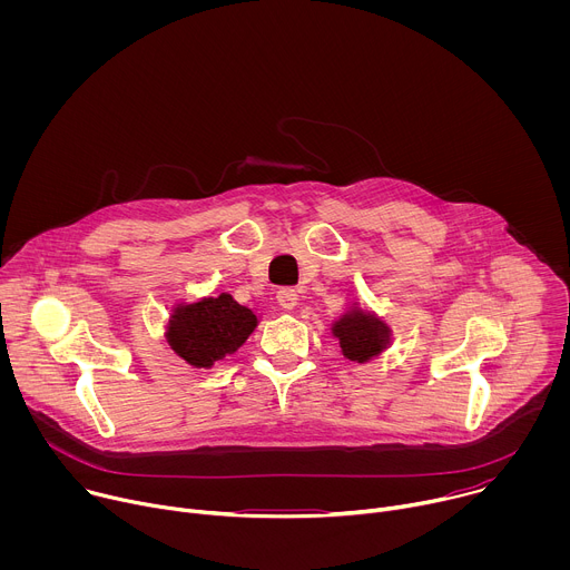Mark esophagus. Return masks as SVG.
<instances>
[{
  "instance_id": "obj_1",
  "label": "esophagus",
  "mask_w": 570,
  "mask_h": 570,
  "mask_svg": "<svg viewBox=\"0 0 570 570\" xmlns=\"http://www.w3.org/2000/svg\"><path fill=\"white\" fill-rule=\"evenodd\" d=\"M297 291L295 288H282L277 293V304L284 308V311H293L297 306Z\"/></svg>"
}]
</instances>
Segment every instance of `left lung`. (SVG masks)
Returning a JSON list of instances; mask_svg holds the SVG:
<instances>
[{"label": "left lung", "mask_w": 570, "mask_h": 570, "mask_svg": "<svg viewBox=\"0 0 570 570\" xmlns=\"http://www.w3.org/2000/svg\"><path fill=\"white\" fill-rule=\"evenodd\" d=\"M341 343L345 358L367 363L390 345V327L374 313H365L361 306H352L332 327Z\"/></svg>", "instance_id": "8db88e82"}]
</instances>
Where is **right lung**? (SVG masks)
I'll list each match as a JSON object with an SVG mask.
<instances>
[{
	"label": "right lung",
	"mask_w": 570,
	"mask_h": 570,
	"mask_svg": "<svg viewBox=\"0 0 570 570\" xmlns=\"http://www.w3.org/2000/svg\"><path fill=\"white\" fill-rule=\"evenodd\" d=\"M257 327V313L229 293L178 304L167 324L171 350L194 367H212L234 354Z\"/></svg>",
	"instance_id": "obj_1"
}]
</instances>
